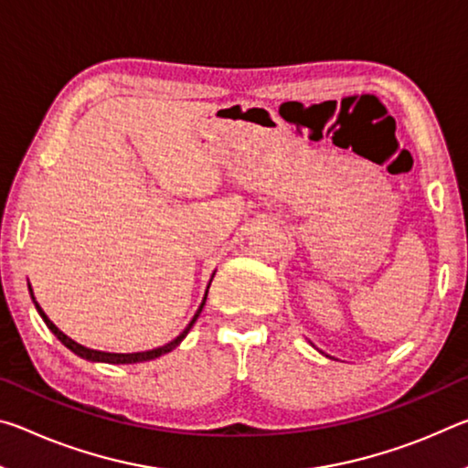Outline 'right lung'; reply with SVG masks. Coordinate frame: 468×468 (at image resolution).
Listing matches in <instances>:
<instances>
[{
  "instance_id": "1",
  "label": "right lung",
  "mask_w": 468,
  "mask_h": 468,
  "mask_svg": "<svg viewBox=\"0 0 468 468\" xmlns=\"http://www.w3.org/2000/svg\"><path fill=\"white\" fill-rule=\"evenodd\" d=\"M210 287V284H208ZM28 289H30V284H28ZM30 295H33V289H30ZM206 295H208V291H206ZM206 295H204V299H202V303H200V307H197V312H196V315L192 318V322L187 324V328L181 332V335L176 338V340H171V343H167L165 346H158V348H153V351H144V353H105V351H94V348H89V346H82V345H78L76 340H72L69 338L68 335H63V332L55 326V324L47 318V314L41 310V305L37 303L35 301V295H33V301H35V307H37V312L41 314V318L45 320V324H47V328H49L55 336H58L63 345H66L69 351L72 353H76L78 357H82V359H89V361H102V363H117V366H123V363H140V361H150V359H156V357H161V355H165V353H169V351H173V348H176L181 340H184L186 336H187V332H189V328L194 326V322L197 320V315H200V312H202V307H204V303H206Z\"/></svg>"
}]
</instances>
